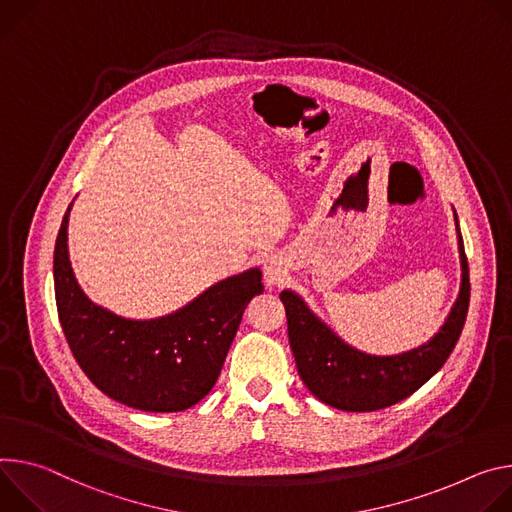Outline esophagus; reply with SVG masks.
<instances>
[{
    "mask_svg": "<svg viewBox=\"0 0 512 512\" xmlns=\"http://www.w3.org/2000/svg\"><path fill=\"white\" fill-rule=\"evenodd\" d=\"M282 276H285V272L280 270V266H276L274 262L266 264V285H268V287L278 285V282L282 280Z\"/></svg>",
    "mask_w": 512,
    "mask_h": 512,
    "instance_id": "esophagus-1",
    "label": "esophagus"
}]
</instances>
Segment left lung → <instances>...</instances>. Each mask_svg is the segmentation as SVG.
Here are the masks:
<instances>
[{"label":"left lung","mask_w":512,"mask_h":512,"mask_svg":"<svg viewBox=\"0 0 512 512\" xmlns=\"http://www.w3.org/2000/svg\"><path fill=\"white\" fill-rule=\"evenodd\" d=\"M453 217L462 264L460 293L439 331L415 350L396 356L360 352L331 331L297 293H280L299 376L321 403L350 413L386 409L419 390L445 364L458 344L470 303L468 260L456 211Z\"/></svg>","instance_id":"1"}]
</instances>
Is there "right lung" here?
I'll return each instance as SVG.
<instances>
[{"label": "right lung", "instance_id": "obj_1", "mask_svg": "<svg viewBox=\"0 0 512 512\" xmlns=\"http://www.w3.org/2000/svg\"><path fill=\"white\" fill-rule=\"evenodd\" d=\"M69 205L54 246V297L69 348L109 399L148 413H177L209 394L240 327L264 291L260 268L227 276L183 309L158 319H126L95 305L69 260Z\"/></svg>", "mask_w": 512, "mask_h": 512}]
</instances>
